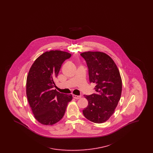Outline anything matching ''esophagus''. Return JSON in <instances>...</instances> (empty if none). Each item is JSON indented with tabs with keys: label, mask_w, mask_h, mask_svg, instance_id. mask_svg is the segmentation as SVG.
I'll use <instances>...</instances> for the list:
<instances>
[{
	"label": "esophagus",
	"mask_w": 153,
	"mask_h": 153,
	"mask_svg": "<svg viewBox=\"0 0 153 153\" xmlns=\"http://www.w3.org/2000/svg\"><path fill=\"white\" fill-rule=\"evenodd\" d=\"M73 97L76 99H79L81 97V96H77V95H73Z\"/></svg>",
	"instance_id": "obj_1"
}]
</instances>
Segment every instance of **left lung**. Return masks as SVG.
Returning a JSON list of instances; mask_svg holds the SVG:
<instances>
[{
    "label": "left lung",
    "instance_id": "8db88e82",
    "mask_svg": "<svg viewBox=\"0 0 153 153\" xmlns=\"http://www.w3.org/2000/svg\"><path fill=\"white\" fill-rule=\"evenodd\" d=\"M80 55L86 61L90 82L96 84V93L84 95L88 105L82 110L88 120L102 123L109 119L120 100L122 81L114 60L101 51H85Z\"/></svg>",
    "mask_w": 153,
    "mask_h": 153
}]
</instances>
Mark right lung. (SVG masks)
I'll list each match as a JSON object with an SVG mask.
<instances>
[{
    "mask_svg": "<svg viewBox=\"0 0 153 153\" xmlns=\"http://www.w3.org/2000/svg\"><path fill=\"white\" fill-rule=\"evenodd\" d=\"M71 54L61 51H46L31 66L26 80V95L34 117L40 123L53 125L64 117L72 95L53 89L54 79Z\"/></svg>",
    "mask_w": 153,
    "mask_h": 153,
    "instance_id": "1",
    "label": "right lung"
}]
</instances>
